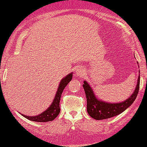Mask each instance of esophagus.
Returning <instances> with one entry per match:
<instances>
[{"mask_svg": "<svg viewBox=\"0 0 147 147\" xmlns=\"http://www.w3.org/2000/svg\"><path fill=\"white\" fill-rule=\"evenodd\" d=\"M75 75L77 77H83V76L85 75V69L81 67H78L77 69H76Z\"/></svg>", "mask_w": 147, "mask_h": 147, "instance_id": "esophagus-1", "label": "esophagus"}]
</instances>
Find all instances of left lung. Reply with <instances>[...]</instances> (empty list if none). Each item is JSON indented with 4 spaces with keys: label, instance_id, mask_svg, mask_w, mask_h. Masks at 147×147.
I'll use <instances>...</instances> for the list:
<instances>
[{
    "label": "left lung",
    "instance_id": "1",
    "mask_svg": "<svg viewBox=\"0 0 147 147\" xmlns=\"http://www.w3.org/2000/svg\"><path fill=\"white\" fill-rule=\"evenodd\" d=\"M139 86H140V75L138 76L134 91L127 99L121 102L111 103L97 98L91 85L86 81H84L83 87L87 98V113L91 117L96 120L106 119L121 114L128 107H130L134 102L138 95Z\"/></svg>",
    "mask_w": 147,
    "mask_h": 147
}]
</instances>
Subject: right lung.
Listing matches in <instances>:
<instances>
[{"label": "right lung", "mask_w": 147, "mask_h": 147, "mask_svg": "<svg viewBox=\"0 0 147 147\" xmlns=\"http://www.w3.org/2000/svg\"><path fill=\"white\" fill-rule=\"evenodd\" d=\"M72 78V72L69 73L68 75L65 76L64 78H62V79H61L54 99L53 100L51 105L45 111L36 116H28V115L22 114V116L28 119L36 122H47L54 120L60 112V101L63 90H64L65 87L68 85V83L71 81Z\"/></svg>", "instance_id": "obj_1"}]
</instances>
